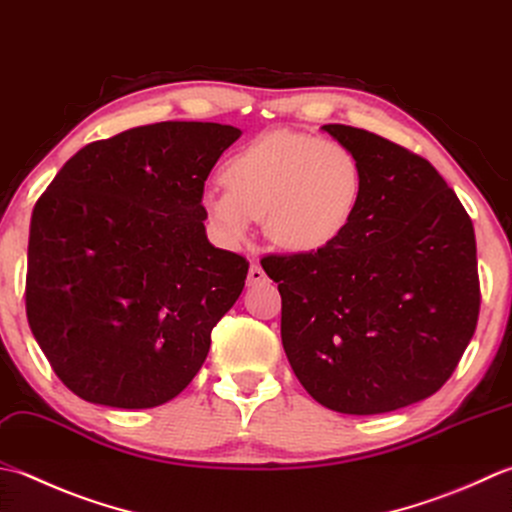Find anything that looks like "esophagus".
<instances>
[{"instance_id":"obj_1","label":"esophagus","mask_w":512,"mask_h":512,"mask_svg":"<svg viewBox=\"0 0 512 512\" xmlns=\"http://www.w3.org/2000/svg\"><path fill=\"white\" fill-rule=\"evenodd\" d=\"M266 279V273H264V268L259 266V264H253L250 266V270H248V286H257V284H262Z\"/></svg>"}]
</instances>
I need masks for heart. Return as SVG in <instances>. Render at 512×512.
Returning a JSON list of instances; mask_svg holds the SVG:
<instances>
[{
    "mask_svg": "<svg viewBox=\"0 0 512 512\" xmlns=\"http://www.w3.org/2000/svg\"><path fill=\"white\" fill-rule=\"evenodd\" d=\"M226 190L202 195L204 217L219 242L239 246L253 219H264L268 239L286 250L326 248L342 237L362 195L355 153L293 130L255 137L224 164Z\"/></svg>",
    "mask_w": 512,
    "mask_h": 512,
    "instance_id": "b5f03b06",
    "label": "heart"
}]
</instances>
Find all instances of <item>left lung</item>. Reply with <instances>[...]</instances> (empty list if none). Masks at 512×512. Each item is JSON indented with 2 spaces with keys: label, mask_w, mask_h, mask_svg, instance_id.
<instances>
[{
  "label": "left lung",
  "mask_w": 512,
  "mask_h": 512,
  "mask_svg": "<svg viewBox=\"0 0 512 512\" xmlns=\"http://www.w3.org/2000/svg\"><path fill=\"white\" fill-rule=\"evenodd\" d=\"M362 166V195L326 248L270 255L282 344L308 395L346 415L404 408L442 388L477 328L473 222L428 159L375 133L322 126Z\"/></svg>",
  "instance_id": "left-lung-1"
}]
</instances>
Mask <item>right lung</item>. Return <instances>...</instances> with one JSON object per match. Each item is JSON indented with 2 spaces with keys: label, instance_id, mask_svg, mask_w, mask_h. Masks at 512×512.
Wrapping results in <instances>:
<instances>
[{
  "label": "right lung",
  "instance_id": "obj_1",
  "mask_svg": "<svg viewBox=\"0 0 512 512\" xmlns=\"http://www.w3.org/2000/svg\"><path fill=\"white\" fill-rule=\"evenodd\" d=\"M242 130L128 128L75 153L30 219L26 317L50 368L90 404L153 408L193 382L248 262L204 228V182Z\"/></svg>",
  "mask_w": 512,
  "mask_h": 512
}]
</instances>
